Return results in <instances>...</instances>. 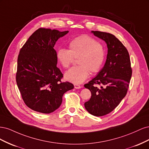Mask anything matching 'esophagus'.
Returning <instances> with one entry per match:
<instances>
[{"label":"esophagus","mask_w":149,"mask_h":149,"mask_svg":"<svg viewBox=\"0 0 149 149\" xmlns=\"http://www.w3.org/2000/svg\"><path fill=\"white\" fill-rule=\"evenodd\" d=\"M74 88H76V89H80L81 88V86L78 84H74Z\"/></svg>","instance_id":"esophagus-1"}]
</instances>
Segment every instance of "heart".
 Segmentation results:
<instances>
[{
    "label": "heart",
    "instance_id": "b5f03b06",
    "mask_svg": "<svg viewBox=\"0 0 149 149\" xmlns=\"http://www.w3.org/2000/svg\"><path fill=\"white\" fill-rule=\"evenodd\" d=\"M69 49L60 48L56 57L64 68H68L77 59L79 65L66 72L65 78L75 84L83 83L87 78L89 70L92 73L100 71L105 58V49L102 44L91 36L83 35L72 39L68 44Z\"/></svg>",
    "mask_w": 149,
    "mask_h": 149
}]
</instances>
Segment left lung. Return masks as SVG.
<instances>
[{
  "label": "left lung",
  "mask_w": 149,
  "mask_h": 149,
  "mask_svg": "<svg viewBox=\"0 0 149 149\" xmlns=\"http://www.w3.org/2000/svg\"><path fill=\"white\" fill-rule=\"evenodd\" d=\"M92 33L106 43L108 49L102 69L84 85L91 93L84 107L91 114L102 116L113 111L125 96L132 71L127 49L114 35L100 31Z\"/></svg>",
  "instance_id": "obj_1"
}]
</instances>
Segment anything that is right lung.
I'll return each mask as SVG.
<instances>
[{"mask_svg": "<svg viewBox=\"0 0 149 149\" xmlns=\"http://www.w3.org/2000/svg\"><path fill=\"white\" fill-rule=\"evenodd\" d=\"M68 31L40 28L20 49L17 59L16 81L22 99L31 109L44 114L56 110L63 94L73 84L61 82L63 77L56 66L54 46Z\"/></svg>", "mask_w": 149, "mask_h": 149, "instance_id": "right-lung-1", "label": "right lung"}]
</instances>
